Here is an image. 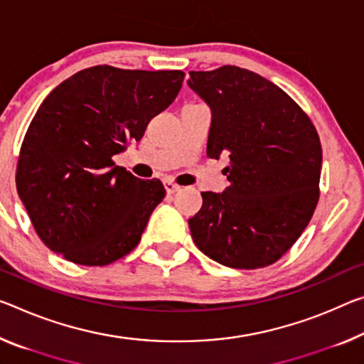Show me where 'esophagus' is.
Masks as SVG:
<instances>
[{
	"label": "esophagus",
	"instance_id": "obj_1",
	"mask_svg": "<svg viewBox=\"0 0 364 364\" xmlns=\"http://www.w3.org/2000/svg\"><path fill=\"white\" fill-rule=\"evenodd\" d=\"M164 188L168 194L180 191V186H178V184H175V183H171V181H164Z\"/></svg>",
	"mask_w": 364,
	"mask_h": 364
}]
</instances>
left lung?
Returning <instances> with one entry per match:
<instances>
[{
    "instance_id": "obj_1",
    "label": "left lung",
    "mask_w": 364,
    "mask_h": 364,
    "mask_svg": "<svg viewBox=\"0 0 364 364\" xmlns=\"http://www.w3.org/2000/svg\"><path fill=\"white\" fill-rule=\"evenodd\" d=\"M210 108L207 157L228 152L223 193H200L189 218L196 246L232 269H259L285 255L319 199L322 149L306 113L279 85L238 66L189 71Z\"/></svg>"
}]
</instances>
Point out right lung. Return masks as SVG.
Wrapping results in <instances>:
<instances>
[{
	"label": "right lung",
	"mask_w": 364,
	"mask_h": 364,
	"mask_svg": "<svg viewBox=\"0 0 364 364\" xmlns=\"http://www.w3.org/2000/svg\"><path fill=\"white\" fill-rule=\"evenodd\" d=\"M183 71L82 69L50 92L26 132L17 194L40 240L80 265H108L134 250L165 188L113 155L142 139L176 99Z\"/></svg>",
	"instance_id": "1"
}]
</instances>
